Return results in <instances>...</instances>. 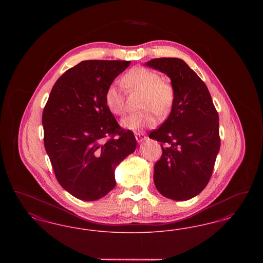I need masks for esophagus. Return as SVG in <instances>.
<instances>
[{"label": "esophagus", "mask_w": 263, "mask_h": 263, "mask_svg": "<svg viewBox=\"0 0 263 263\" xmlns=\"http://www.w3.org/2000/svg\"><path fill=\"white\" fill-rule=\"evenodd\" d=\"M135 138H136V140H137L139 143H141V142H143V141H145V140L147 139V136H146L144 133L136 132V133H135Z\"/></svg>", "instance_id": "1"}]
</instances>
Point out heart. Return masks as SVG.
Here are the masks:
<instances>
[{
  "label": "heart",
  "mask_w": 263,
  "mask_h": 263,
  "mask_svg": "<svg viewBox=\"0 0 263 263\" xmlns=\"http://www.w3.org/2000/svg\"><path fill=\"white\" fill-rule=\"evenodd\" d=\"M122 85L128 89L143 92L140 107L144 110L126 116L121 122L126 129L138 132L145 128H152L157 124L155 113L164 117L174 107V85L147 67L137 66L130 69L122 77ZM104 103L113 115L121 116L125 113V98L121 88L115 84H110L105 89Z\"/></svg>",
  "instance_id": "heart-1"
}]
</instances>
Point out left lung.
Masks as SVG:
<instances>
[{
    "label": "left lung",
    "mask_w": 263,
    "mask_h": 263,
    "mask_svg": "<svg viewBox=\"0 0 263 263\" xmlns=\"http://www.w3.org/2000/svg\"><path fill=\"white\" fill-rule=\"evenodd\" d=\"M146 65L168 76L175 89L170 116L149 135L163 151L155 163V185L164 197L188 200L211 178L221 144L219 115L205 83L184 61L155 58Z\"/></svg>",
    "instance_id": "8db88e82"
}]
</instances>
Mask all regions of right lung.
<instances>
[{
    "label": "right lung",
    "instance_id": "right-lung-1",
    "mask_svg": "<svg viewBox=\"0 0 263 263\" xmlns=\"http://www.w3.org/2000/svg\"><path fill=\"white\" fill-rule=\"evenodd\" d=\"M131 61L88 60L67 70L51 89L42 113L44 146L59 184L76 198L95 201L115 186L114 170L136 149L104 92Z\"/></svg>",
    "mask_w": 263,
    "mask_h": 263
}]
</instances>
